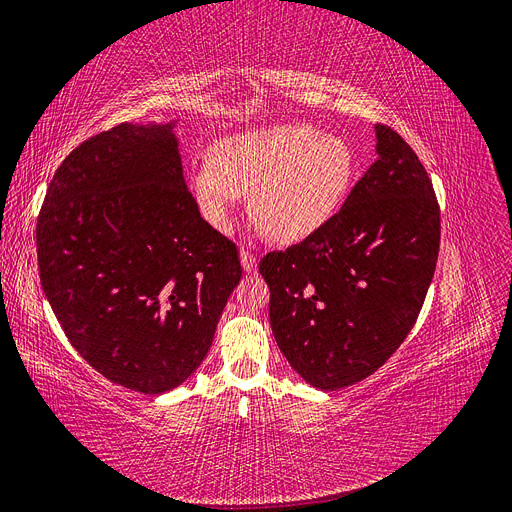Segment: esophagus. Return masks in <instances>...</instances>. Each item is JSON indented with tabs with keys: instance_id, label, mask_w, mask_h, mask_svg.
I'll return each instance as SVG.
<instances>
[{
	"instance_id": "1",
	"label": "esophagus",
	"mask_w": 512,
	"mask_h": 512,
	"mask_svg": "<svg viewBox=\"0 0 512 512\" xmlns=\"http://www.w3.org/2000/svg\"><path fill=\"white\" fill-rule=\"evenodd\" d=\"M240 263H242L244 272L251 274V272L257 270V257H255V253H251V251H246V249L240 251Z\"/></svg>"
}]
</instances>
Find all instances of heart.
<instances>
[{
	"label": "heart",
	"mask_w": 512,
	"mask_h": 512,
	"mask_svg": "<svg viewBox=\"0 0 512 512\" xmlns=\"http://www.w3.org/2000/svg\"><path fill=\"white\" fill-rule=\"evenodd\" d=\"M354 168L346 139L287 122L215 143L211 168H196L189 189L202 217L219 232L230 230L238 204L253 194V215L263 232L280 242H297L337 213Z\"/></svg>",
	"instance_id": "b5f03b06"
}]
</instances>
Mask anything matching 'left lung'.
Here are the masks:
<instances>
[{
    "instance_id": "1",
    "label": "left lung",
    "mask_w": 512,
    "mask_h": 512,
    "mask_svg": "<svg viewBox=\"0 0 512 512\" xmlns=\"http://www.w3.org/2000/svg\"><path fill=\"white\" fill-rule=\"evenodd\" d=\"M375 162L318 232L268 253L270 325L304 380L339 390L365 380L403 344L437 268L441 213L420 158L375 126Z\"/></svg>"
}]
</instances>
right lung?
I'll return each mask as SVG.
<instances>
[{"label":"right lung","instance_id":"obj_1","mask_svg":"<svg viewBox=\"0 0 512 512\" xmlns=\"http://www.w3.org/2000/svg\"><path fill=\"white\" fill-rule=\"evenodd\" d=\"M175 124L124 122L75 147L35 230L42 287L71 346L143 394L200 367L242 278L234 242L185 185Z\"/></svg>","mask_w":512,"mask_h":512}]
</instances>
